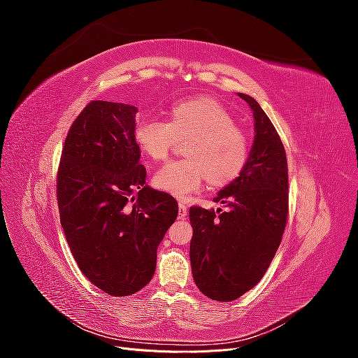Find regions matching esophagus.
Masks as SVG:
<instances>
[{
	"mask_svg": "<svg viewBox=\"0 0 358 358\" xmlns=\"http://www.w3.org/2000/svg\"><path fill=\"white\" fill-rule=\"evenodd\" d=\"M188 215V206L185 201H179V218H185Z\"/></svg>",
	"mask_w": 358,
	"mask_h": 358,
	"instance_id": "1",
	"label": "esophagus"
}]
</instances>
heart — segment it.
Masks as SVG:
<instances>
[{"mask_svg":"<svg viewBox=\"0 0 358 358\" xmlns=\"http://www.w3.org/2000/svg\"><path fill=\"white\" fill-rule=\"evenodd\" d=\"M178 138L187 158L169 161L155 175V183L175 197L185 199L208 179L215 185L233 180L248 158V138L237 129L233 115L212 99L179 101L171 107L170 121L143 117L136 127V140L157 161L164 159Z\"/></svg>","mask_w":358,"mask_h":358,"instance_id":"heart-1","label":"heart"}]
</instances>
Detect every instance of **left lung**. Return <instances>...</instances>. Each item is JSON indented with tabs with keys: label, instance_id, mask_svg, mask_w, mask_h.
I'll list each match as a JSON object with an SVG mask.
<instances>
[{
	"label": "left lung",
	"instance_id": "8db88e82",
	"mask_svg": "<svg viewBox=\"0 0 358 358\" xmlns=\"http://www.w3.org/2000/svg\"><path fill=\"white\" fill-rule=\"evenodd\" d=\"M254 143L239 176L215 197L225 210L192 206L189 258L196 285L212 300L231 301L255 287L278 251L288 215V167L273 124L252 96Z\"/></svg>",
	"mask_w": 358,
	"mask_h": 358
}]
</instances>
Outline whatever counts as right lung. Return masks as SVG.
Masks as SVG:
<instances>
[{
  "mask_svg": "<svg viewBox=\"0 0 358 358\" xmlns=\"http://www.w3.org/2000/svg\"><path fill=\"white\" fill-rule=\"evenodd\" d=\"M137 107L91 101L76 117L58 170V208L82 273L104 292L131 296L155 273L157 249L178 201L146 185Z\"/></svg>",
  "mask_w": 358,
  "mask_h": 358,
  "instance_id": "add662e5",
  "label": "right lung"
}]
</instances>
